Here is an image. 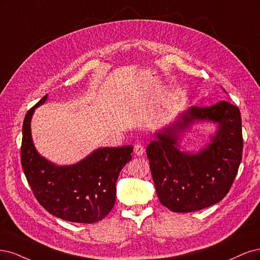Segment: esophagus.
I'll return each mask as SVG.
<instances>
[{
  "label": "esophagus",
  "instance_id": "esophagus-1",
  "mask_svg": "<svg viewBox=\"0 0 260 260\" xmlns=\"http://www.w3.org/2000/svg\"><path fill=\"white\" fill-rule=\"evenodd\" d=\"M134 152H135L136 155H142L145 152L144 146L140 145V144H136L135 146H134Z\"/></svg>",
  "mask_w": 260,
  "mask_h": 260
}]
</instances>
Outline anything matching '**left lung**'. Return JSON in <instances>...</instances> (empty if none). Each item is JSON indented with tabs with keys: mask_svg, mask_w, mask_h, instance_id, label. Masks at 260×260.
<instances>
[{
	"mask_svg": "<svg viewBox=\"0 0 260 260\" xmlns=\"http://www.w3.org/2000/svg\"><path fill=\"white\" fill-rule=\"evenodd\" d=\"M199 120L217 123L211 144L198 154L180 152L179 134ZM155 136L147 147V156L156 194L164 206L175 213H190L218 203L227 196L243 151L237 106L221 100L211 107H191Z\"/></svg>",
	"mask_w": 260,
	"mask_h": 260,
	"instance_id": "left-lung-1",
	"label": "left lung"
}]
</instances>
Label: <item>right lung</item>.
<instances>
[{
	"label": "right lung",
	"instance_id": "obj_1",
	"mask_svg": "<svg viewBox=\"0 0 260 260\" xmlns=\"http://www.w3.org/2000/svg\"><path fill=\"white\" fill-rule=\"evenodd\" d=\"M27 112L22 124L21 165L38 202L48 213L67 221L94 223L103 220L115 203L120 172L132 160V146L99 148L77 164L59 166L41 156L31 137V119L36 108Z\"/></svg>",
	"mask_w": 260,
	"mask_h": 260
}]
</instances>
